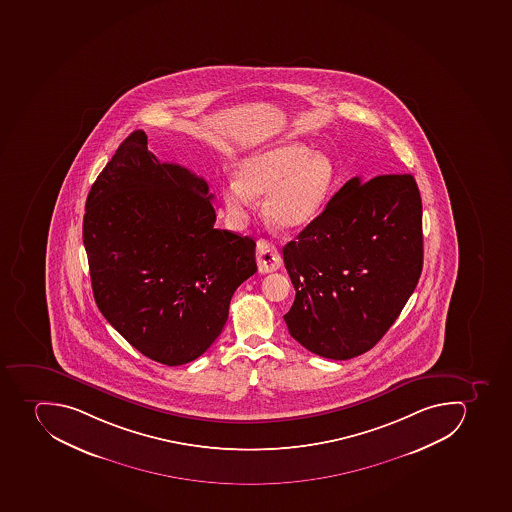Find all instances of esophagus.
Masks as SVG:
<instances>
[{"label": "esophagus", "mask_w": 512, "mask_h": 512, "mask_svg": "<svg viewBox=\"0 0 512 512\" xmlns=\"http://www.w3.org/2000/svg\"><path fill=\"white\" fill-rule=\"evenodd\" d=\"M258 258L259 272L262 274H269V272H275L282 266V258L280 253L271 241L259 240L258 241Z\"/></svg>", "instance_id": "obj_1"}]
</instances>
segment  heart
I'll use <instances>...</instances> for the list:
<instances>
[{
	"label": "heart",
	"instance_id": "heart-1",
	"mask_svg": "<svg viewBox=\"0 0 512 512\" xmlns=\"http://www.w3.org/2000/svg\"><path fill=\"white\" fill-rule=\"evenodd\" d=\"M238 177L222 193L233 224L245 222L253 196H266L262 215L267 224L280 232H297L323 211L334 188L335 167L329 155L311 154L303 144L288 142L251 155L240 165Z\"/></svg>",
	"mask_w": 512,
	"mask_h": 512
}]
</instances>
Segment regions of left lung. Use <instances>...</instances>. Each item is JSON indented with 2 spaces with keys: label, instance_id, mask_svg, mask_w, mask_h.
Returning a JSON list of instances; mask_svg holds the SVG:
<instances>
[{
  "label": "left lung",
  "instance_id": "1",
  "mask_svg": "<svg viewBox=\"0 0 512 512\" xmlns=\"http://www.w3.org/2000/svg\"><path fill=\"white\" fill-rule=\"evenodd\" d=\"M295 287L288 332L331 360L368 352L399 318L423 267L421 198L412 175L348 180L284 246Z\"/></svg>",
  "mask_w": 512,
  "mask_h": 512
}]
</instances>
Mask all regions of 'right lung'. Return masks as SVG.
<instances>
[{"label": "right lung", "instance_id": "right-lung-1", "mask_svg": "<svg viewBox=\"0 0 512 512\" xmlns=\"http://www.w3.org/2000/svg\"><path fill=\"white\" fill-rule=\"evenodd\" d=\"M204 178L160 162L138 129L86 201L82 240L100 313L162 365H185L224 329L233 293L256 266V241L214 227Z\"/></svg>", "mask_w": 512, "mask_h": 512}]
</instances>
